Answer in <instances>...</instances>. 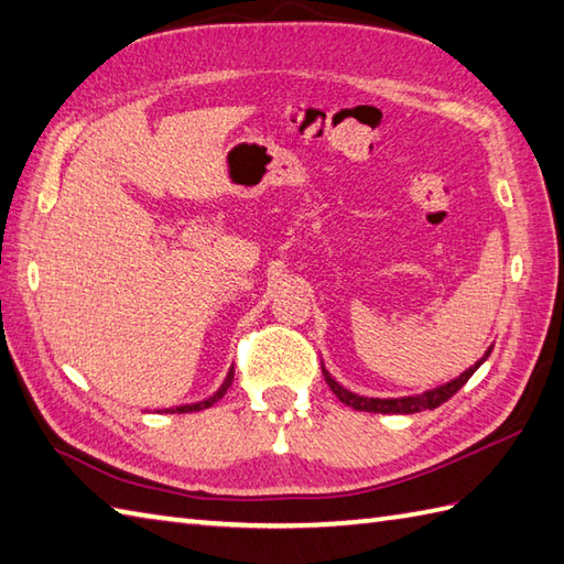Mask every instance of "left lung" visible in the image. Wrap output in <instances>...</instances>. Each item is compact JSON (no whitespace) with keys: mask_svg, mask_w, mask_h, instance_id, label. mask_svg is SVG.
Instances as JSON below:
<instances>
[{"mask_svg":"<svg viewBox=\"0 0 564 564\" xmlns=\"http://www.w3.org/2000/svg\"><path fill=\"white\" fill-rule=\"evenodd\" d=\"M489 351H492V349H489ZM489 351L485 354V358L489 356ZM485 358H482V361H485ZM482 361L475 364L473 368H467L463 376H458L455 380L446 382V386H441V388H436V390H429V392H424V394H416V398H394V400L361 398V394H356V392H351V390L341 388L339 382L334 380L325 368H322V373H325V380H327V386L332 388V392L337 394V398H339L344 404L354 406V410H358V412H373V414H414V412H422V410H436L438 404L451 400L453 394L458 392L467 380H470V376L475 373V370L482 366Z\"/></svg>","mask_w":564,"mask_h":564,"instance_id":"obj_1","label":"left lung"}]
</instances>
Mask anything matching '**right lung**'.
Here are the masks:
<instances>
[{"label":"right lung","mask_w":564,"mask_h":564,"mask_svg":"<svg viewBox=\"0 0 564 564\" xmlns=\"http://www.w3.org/2000/svg\"><path fill=\"white\" fill-rule=\"evenodd\" d=\"M232 376H235V370L230 368V373H227V378H225V382L220 386V390L213 394V398H208V400H203V402H194V404H182V406H176V410H166V412H178V414H184V412H198V410H208V406H213L215 402H218L223 394L227 392V388L232 386Z\"/></svg>","instance_id":"obj_1"}]
</instances>
